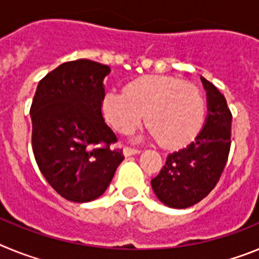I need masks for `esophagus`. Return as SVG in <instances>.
I'll return each mask as SVG.
<instances>
[{"mask_svg":"<svg viewBox=\"0 0 259 259\" xmlns=\"http://www.w3.org/2000/svg\"><path fill=\"white\" fill-rule=\"evenodd\" d=\"M123 153H124L125 157H130V155L139 154V153H140V150L136 149V148H131V146H125L124 149H123Z\"/></svg>","mask_w":259,"mask_h":259,"instance_id":"1","label":"esophagus"}]
</instances>
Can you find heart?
Listing matches in <instances>:
<instances>
[{
    "label": "heart",
    "instance_id": "b5f03b06",
    "mask_svg": "<svg viewBox=\"0 0 259 259\" xmlns=\"http://www.w3.org/2000/svg\"><path fill=\"white\" fill-rule=\"evenodd\" d=\"M102 110L110 125L122 135L134 132L146 114L150 136L163 148L175 149L201 131L205 100L193 83L171 75H143L127 84L124 93H106Z\"/></svg>",
    "mask_w": 259,
    "mask_h": 259
}]
</instances>
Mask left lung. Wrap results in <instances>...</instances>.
<instances>
[{
  "label": "left lung",
  "instance_id": "obj_1",
  "mask_svg": "<svg viewBox=\"0 0 259 259\" xmlns=\"http://www.w3.org/2000/svg\"><path fill=\"white\" fill-rule=\"evenodd\" d=\"M207 95V118L188 146L167 155L161 172L152 179L158 200L174 209L200 202L219 182L231 148L232 114L219 89L201 77Z\"/></svg>",
  "mask_w": 259,
  "mask_h": 259
}]
</instances>
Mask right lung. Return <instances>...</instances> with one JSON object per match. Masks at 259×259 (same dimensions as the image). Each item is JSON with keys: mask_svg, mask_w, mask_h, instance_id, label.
<instances>
[{"mask_svg": "<svg viewBox=\"0 0 259 259\" xmlns=\"http://www.w3.org/2000/svg\"><path fill=\"white\" fill-rule=\"evenodd\" d=\"M110 67L91 59L66 62L40 80L31 106L32 149L47 182L62 197L89 202L109 187L124 159L102 116Z\"/></svg>", "mask_w": 259, "mask_h": 259, "instance_id": "add662e5", "label": "right lung"}]
</instances>
